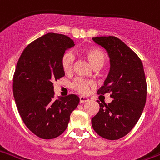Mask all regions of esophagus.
I'll list each match as a JSON object with an SVG mask.
<instances>
[{
	"instance_id": "esophagus-1",
	"label": "esophagus",
	"mask_w": 160,
	"mask_h": 160,
	"mask_svg": "<svg viewBox=\"0 0 160 160\" xmlns=\"http://www.w3.org/2000/svg\"><path fill=\"white\" fill-rule=\"evenodd\" d=\"M89 101V99L86 97H80V103H84V102H86Z\"/></svg>"
}]
</instances>
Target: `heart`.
Instances as JSON below:
<instances>
[{
	"instance_id": "1",
	"label": "heart",
	"mask_w": 160,
	"mask_h": 160,
	"mask_svg": "<svg viewBox=\"0 0 160 160\" xmlns=\"http://www.w3.org/2000/svg\"><path fill=\"white\" fill-rule=\"evenodd\" d=\"M83 55L89 61L93 68L98 66H102L105 62V54L101 49L97 47H91L83 51ZM74 58L73 54L69 52H65L61 59V65L64 73L68 74L73 69ZM95 86L94 82L91 80H83V79H76L72 83V88L75 90L80 94H86L92 88Z\"/></svg>"
}]
</instances>
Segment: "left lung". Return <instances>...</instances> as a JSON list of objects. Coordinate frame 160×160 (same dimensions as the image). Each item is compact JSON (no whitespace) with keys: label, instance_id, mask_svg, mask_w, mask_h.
Segmentation results:
<instances>
[{"label":"left lung","instance_id":"1","mask_svg":"<svg viewBox=\"0 0 160 160\" xmlns=\"http://www.w3.org/2000/svg\"><path fill=\"white\" fill-rule=\"evenodd\" d=\"M105 48L110 58V70L98 94L110 93L113 101L98 102L100 109L92 119L94 131L108 140H118L132 130L146 103L147 82L139 57L114 36L92 38Z\"/></svg>","mask_w":160,"mask_h":160}]
</instances>
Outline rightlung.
<instances>
[{
	"instance_id": "right-lung-1",
	"label": "right lung",
	"mask_w": 160,
	"mask_h": 160,
	"mask_svg": "<svg viewBox=\"0 0 160 160\" xmlns=\"http://www.w3.org/2000/svg\"><path fill=\"white\" fill-rule=\"evenodd\" d=\"M74 46L64 35L48 33L27 46L13 75V97L23 123L37 137L52 139L66 130L80 102L74 94L55 99L53 81L64 76L61 59Z\"/></svg>"
}]
</instances>
